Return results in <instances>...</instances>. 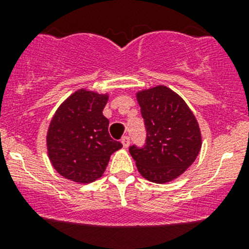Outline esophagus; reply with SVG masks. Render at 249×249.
I'll return each mask as SVG.
<instances>
[{
    "instance_id": "34e87169",
    "label": "esophagus",
    "mask_w": 249,
    "mask_h": 249,
    "mask_svg": "<svg viewBox=\"0 0 249 249\" xmlns=\"http://www.w3.org/2000/svg\"><path fill=\"white\" fill-rule=\"evenodd\" d=\"M122 143H123V147L124 148H127L130 144V137L129 136H124L122 139Z\"/></svg>"
}]
</instances>
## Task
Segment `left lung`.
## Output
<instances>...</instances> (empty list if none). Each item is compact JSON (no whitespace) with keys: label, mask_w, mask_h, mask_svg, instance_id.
<instances>
[{"label":"left lung","mask_w":249,"mask_h":249,"mask_svg":"<svg viewBox=\"0 0 249 249\" xmlns=\"http://www.w3.org/2000/svg\"><path fill=\"white\" fill-rule=\"evenodd\" d=\"M147 139L142 148L129 152L142 177L162 184L179 177L201 149L199 124L184 100L165 85L136 94Z\"/></svg>","instance_id":"8db88e82"}]
</instances>
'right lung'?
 Segmentation results:
<instances>
[{"label": "right lung", "mask_w": 249, "mask_h": 249, "mask_svg": "<svg viewBox=\"0 0 249 249\" xmlns=\"http://www.w3.org/2000/svg\"><path fill=\"white\" fill-rule=\"evenodd\" d=\"M108 95L79 89L55 112L47 132L48 157L62 177L91 183L104 175L110 155L123 144L108 134L102 114Z\"/></svg>", "instance_id": "obj_1"}]
</instances>
